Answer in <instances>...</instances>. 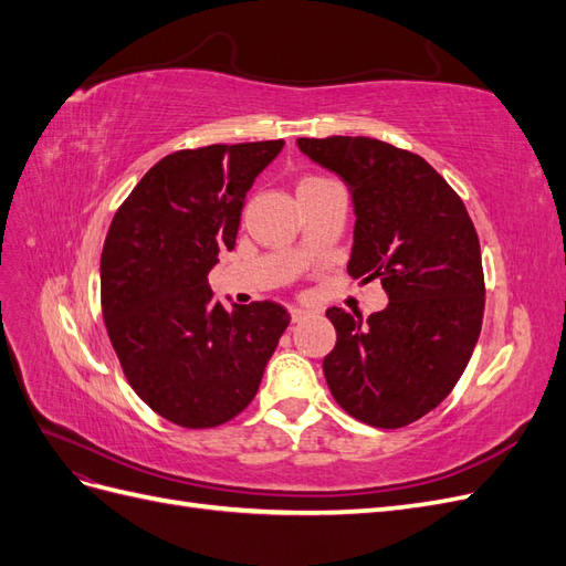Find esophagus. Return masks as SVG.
Listing matches in <instances>:
<instances>
[{"label": "esophagus", "mask_w": 566, "mask_h": 566, "mask_svg": "<svg viewBox=\"0 0 566 566\" xmlns=\"http://www.w3.org/2000/svg\"><path fill=\"white\" fill-rule=\"evenodd\" d=\"M310 316V312H304V310H290V318H293V323H300L302 318H306Z\"/></svg>", "instance_id": "1"}]
</instances>
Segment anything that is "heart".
Masks as SVG:
<instances>
[{
    "label": "heart",
    "mask_w": 566,
    "mask_h": 566,
    "mask_svg": "<svg viewBox=\"0 0 566 566\" xmlns=\"http://www.w3.org/2000/svg\"><path fill=\"white\" fill-rule=\"evenodd\" d=\"M323 181H328L325 177H318V175H310V177H304V179H300V184H297V191H304V188H312V186H318V184H323Z\"/></svg>",
    "instance_id": "b5f03b06"
}]
</instances>
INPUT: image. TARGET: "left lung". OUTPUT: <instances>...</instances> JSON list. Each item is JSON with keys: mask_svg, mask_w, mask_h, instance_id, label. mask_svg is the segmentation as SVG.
Instances as JSON below:
<instances>
[{"mask_svg": "<svg viewBox=\"0 0 566 566\" xmlns=\"http://www.w3.org/2000/svg\"><path fill=\"white\" fill-rule=\"evenodd\" d=\"M352 188L349 276L380 279L382 312L331 306L323 358L335 401L356 420L399 430L434 410L465 373L482 333V250L465 202L420 156L370 136L297 139Z\"/></svg>", "mask_w": 566, "mask_h": 566, "instance_id": "8db88e82", "label": "left lung"}]
</instances>
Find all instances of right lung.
I'll list each match as a JSON object with an SVG mask.
<instances>
[{
  "mask_svg": "<svg viewBox=\"0 0 566 566\" xmlns=\"http://www.w3.org/2000/svg\"><path fill=\"white\" fill-rule=\"evenodd\" d=\"M283 139L169 153L119 205L101 252V314L132 389L165 420L208 430L243 413L290 316L227 312L208 276L233 250L245 193Z\"/></svg>",
  "mask_w": 566,
  "mask_h": 566,
  "instance_id": "right-lung-1",
  "label": "right lung"
}]
</instances>
